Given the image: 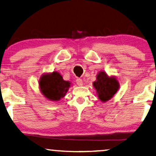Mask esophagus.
Returning a JSON list of instances; mask_svg holds the SVG:
<instances>
[{"label": "esophagus", "mask_w": 156, "mask_h": 156, "mask_svg": "<svg viewBox=\"0 0 156 156\" xmlns=\"http://www.w3.org/2000/svg\"><path fill=\"white\" fill-rule=\"evenodd\" d=\"M76 84H77L78 86H82L83 85V82L82 79H80V78L76 79Z\"/></svg>", "instance_id": "34e87169"}]
</instances>
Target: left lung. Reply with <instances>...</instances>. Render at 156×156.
I'll use <instances>...</instances> for the list:
<instances>
[{"label":"left lung","mask_w":156,"mask_h":156,"mask_svg":"<svg viewBox=\"0 0 156 156\" xmlns=\"http://www.w3.org/2000/svg\"><path fill=\"white\" fill-rule=\"evenodd\" d=\"M97 96L102 102H106L113 97L119 87V83L115 77L108 76L105 71H100L93 83Z\"/></svg>","instance_id":"1"}]
</instances>
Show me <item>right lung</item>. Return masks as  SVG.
Masks as SVG:
<instances>
[{"label":"right lung","mask_w":156,"mask_h":156,"mask_svg":"<svg viewBox=\"0 0 156 156\" xmlns=\"http://www.w3.org/2000/svg\"><path fill=\"white\" fill-rule=\"evenodd\" d=\"M71 83L63 80L62 76L57 71L46 73L39 79V85L42 94L47 99L57 101L65 96Z\"/></svg>","instance_id":"obj_1"}]
</instances>
